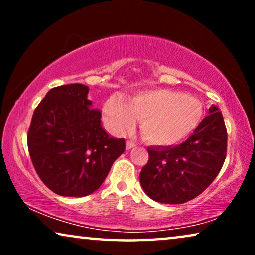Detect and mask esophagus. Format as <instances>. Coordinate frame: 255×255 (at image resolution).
<instances>
[{
	"instance_id": "esophagus-1",
	"label": "esophagus",
	"mask_w": 255,
	"mask_h": 255,
	"mask_svg": "<svg viewBox=\"0 0 255 255\" xmlns=\"http://www.w3.org/2000/svg\"><path fill=\"white\" fill-rule=\"evenodd\" d=\"M134 146H135V144H134L133 141H131V140H128V141H127V148H128V149L133 148Z\"/></svg>"
}]
</instances>
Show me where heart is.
I'll return each mask as SVG.
<instances>
[{"label":"heart","instance_id":"obj_1","mask_svg":"<svg viewBox=\"0 0 255 255\" xmlns=\"http://www.w3.org/2000/svg\"><path fill=\"white\" fill-rule=\"evenodd\" d=\"M104 120L117 133L132 130L142 118L144 137L155 145H174L200 123L202 104L195 97L170 89H152L131 97L113 96L103 107Z\"/></svg>","mask_w":255,"mask_h":255}]
</instances>
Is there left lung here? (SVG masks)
I'll return each mask as SVG.
<instances>
[{"mask_svg": "<svg viewBox=\"0 0 255 255\" xmlns=\"http://www.w3.org/2000/svg\"><path fill=\"white\" fill-rule=\"evenodd\" d=\"M228 133L216 106L209 108L194 133L182 144L148 147V161L139 180L148 197L159 203L182 204L203 193L221 172Z\"/></svg>", "mask_w": 255, "mask_h": 255, "instance_id": "8db88e82", "label": "left lung"}]
</instances>
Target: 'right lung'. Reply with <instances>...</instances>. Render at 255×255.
Here are the masks:
<instances>
[{
  "mask_svg": "<svg viewBox=\"0 0 255 255\" xmlns=\"http://www.w3.org/2000/svg\"><path fill=\"white\" fill-rule=\"evenodd\" d=\"M89 88L71 83L52 88L34 110L27 147L40 180L60 196L82 197L99 189L125 140L110 137L92 109Z\"/></svg>",
  "mask_w": 255,
  "mask_h": 255,
  "instance_id": "1",
  "label": "right lung"
}]
</instances>
